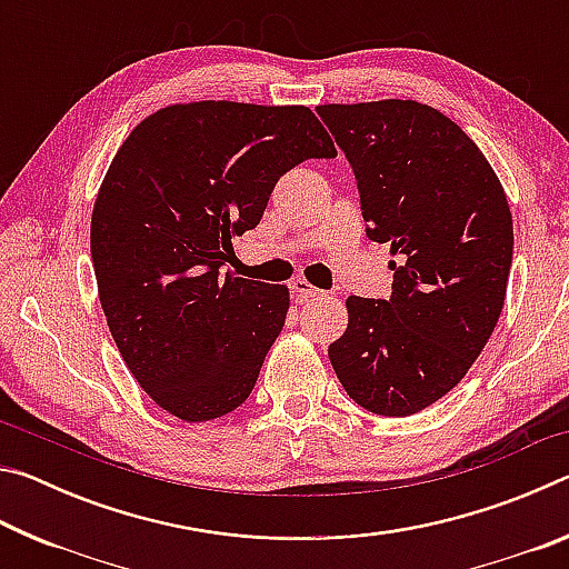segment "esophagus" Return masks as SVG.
<instances>
[{
	"label": "esophagus",
	"instance_id": "34e87169",
	"mask_svg": "<svg viewBox=\"0 0 569 569\" xmlns=\"http://www.w3.org/2000/svg\"><path fill=\"white\" fill-rule=\"evenodd\" d=\"M291 291L296 293V301H298V303H303V301H308V298H316V296L323 293V291H319V288H316V286L308 283L306 278H296V281L291 283Z\"/></svg>",
	"mask_w": 569,
	"mask_h": 569
}]
</instances>
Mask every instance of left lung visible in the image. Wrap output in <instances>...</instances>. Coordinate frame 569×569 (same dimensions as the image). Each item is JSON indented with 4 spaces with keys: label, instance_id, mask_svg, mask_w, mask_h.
<instances>
[{
    "label": "left lung",
    "instance_id": "obj_1",
    "mask_svg": "<svg viewBox=\"0 0 569 569\" xmlns=\"http://www.w3.org/2000/svg\"><path fill=\"white\" fill-rule=\"evenodd\" d=\"M359 180L366 236L389 243V301L349 296L329 346L359 407L409 417L465 379L502 313L512 213L475 140L417 100L319 104Z\"/></svg>",
    "mask_w": 569,
    "mask_h": 569
}]
</instances>
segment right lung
<instances>
[{
  "label": "right lung",
  "mask_w": 569,
  "mask_h": 569,
  "mask_svg": "<svg viewBox=\"0 0 569 569\" xmlns=\"http://www.w3.org/2000/svg\"><path fill=\"white\" fill-rule=\"evenodd\" d=\"M303 104H168L114 152L92 208L100 303L142 391L182 421L238 409L288 313V288L220 278L278 178L333 158Z\"/></svg>",
  "instance_id": "right-lung-1"
}]
</instances>
